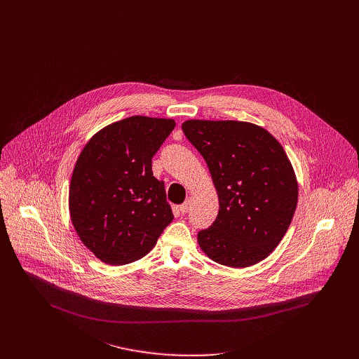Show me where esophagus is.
Masks as SVG:
<instances>
[{
  "label": "esophagus",
  "mask_w": 359,
  "mask_h": 359,
  "mask_svg": "<svg viewBox=\"0 0 359 359\" xmlns=\"http://www.w3.org/2000/svg\"><path fill=\"white\" fill-rule=\"evenodd\" d=\"M191 207H192V199L189 198L185 203H182V205H180V210H181L182 214H187V212L191 210Z\"/></svg>",
  "instance_id": "1"
}]
</instances>
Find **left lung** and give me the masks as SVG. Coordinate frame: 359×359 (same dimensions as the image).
Wrapping results in <instances>:
<instances>
[{
    "mask_svg": "<svg viewBox=\"0 0 359 359\" xmlns=\"http://www.w3.org/2000/svg\"><path fill=\"white\" fill-rule=\"evenodd\" d=\"M182 131L207 163L218 195V215L198 233L212 261L246 268L269 256L296 211L293 165L265 128L236 120H187Z\"/></svg>",
    "mask_w": 359,
    "mask_h": 359,
    "instance_id": "obj_1",
    "label": "left lung"
}]
</instances>
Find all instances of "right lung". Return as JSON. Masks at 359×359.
<instances>
[{
  "instance_id": "1",
  "label": "right lung",
  "mask_w": 359,
  "mask_h": 359,
  "mask_svg": "<svg viewBox=\"0 0 359 359\" xmlns=\"http://www.w3.org/2000/svg\"><path fill=\"white\" fill-rule=\"evenodd\" d=\"M172 118L131 116L100 130L79 156L69 187L72 224L104 264L147 256L172 221L152 157L174 130Z\"/></svg>"
}]
</instances>
